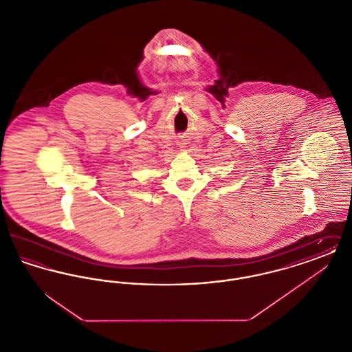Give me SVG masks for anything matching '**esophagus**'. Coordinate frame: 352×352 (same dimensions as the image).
<instances>
[{"label": "esophagus", "instance_id": "1", "mask_svg": "<svg viewBox=\"0 0 352 352\" xmlns=\"http://www.w3.org/2000/svg\"><path fill=\"white\" fill-rule=\"evenodd\" d=\"M179 146H181V148H184V142H179Z\"/></svg>", "mask_w": 352, "mask_h": 352}]
</instances>
